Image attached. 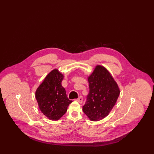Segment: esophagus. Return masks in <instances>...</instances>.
<instances>
[{
    "mask_svg": "<svg viewBox=\"0 0 154 154\" xmlns=\"http://www.w3.org/2000/svg\"><path fill=\"white\" fill-rule=\"evenodd\" d=\"M76 100H77L79 103H82V102H83V97H82V96H80L78 99H76Z\"/></svg>",
    "mask_w": 154,
    "mask_h": 154,
    "instance_id": "obj_1",
    "label": "esophagus"
}]
</instances>
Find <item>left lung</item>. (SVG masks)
Instances as JSON below:
<instances>
[{
    "label": "left lung",
    "mask_w": 154,
    "mask_h": 154,
    "mask_svg": "<svg viewBox=\"0 0 154 154\" xmlns=\"http://www.w3.org/2000/svg\"><path fill=\"white\" fill-rule=\"evenodd\" d=\"M90 92L83 106L84 113L93 121L107 116L115 106L120 94L119 88L109 72L97 65L88 77Z\"/></svg>",
    "instance_id": "obj_1"
}]
</instances>
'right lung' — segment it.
<instances>
[{
  "instance_id": "right-lung-1",
  "label": "right lung",
  "mask_w": 154,
  "mask_h": 154,
  "mask_svg": "<svg viewBox=\"0 0 154 154\" xmlns=\"http://www.w3.org/2000/svg\"><path fill=\"white\" fill-rule=\"evenodd\" d=\"M64 75L57 69L51 71L35 92L39 108L49 119L57 121L67 112L72 103L61 85Z\"/></svg>"
}]
</instances>
